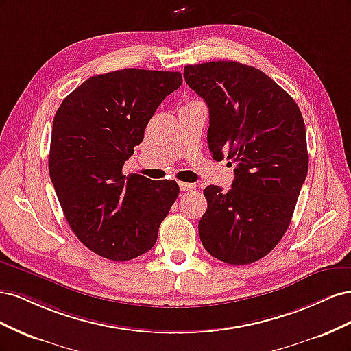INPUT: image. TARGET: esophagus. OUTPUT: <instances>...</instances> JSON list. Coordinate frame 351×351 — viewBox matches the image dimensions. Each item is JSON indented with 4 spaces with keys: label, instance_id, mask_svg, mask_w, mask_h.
I'll list each match as a JSON object with an SVG mask.
<instances>
[{
    "label": "esophagus",
    "instance_id": "obj_1",
    "mask_svg": "<svg viewBox=\"0 0 351 351\" xmlns=\"http://www.w3.org/2000/svg\"><path fill=\"white\" fill-rule=\"evenodd\" d=\"M178 186H180V190H183V192H190V190H195V187H196L192 183H184V182H180Z\"/></svg>",
    "mask_w": 351,
    "mask_h": 351
}]
</instances>
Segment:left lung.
<instances>
[{
	"instance_id": "left-lung-1",
	"label": "left lung",
	"mask_w": 351,
	"mask_h": 351,
	"mask_svg": "<svg viewBox=\"0 0 351 351\" xmlns=\"http://www.w3.org/2000/svg\"><path fill=\"white\" fill-rule=\"evenodd\" d=\"M184 80L209 108L214 159L236 162L228 192L208 186L199 236L230 265L259 261L289 228L307 176L306 127L295 101L263 71L237 61L186 66Z\"/></svg>"
}]
</instances>
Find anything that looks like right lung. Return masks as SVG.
Listing matches in <instances>:
<instances>
[{"instance_id":"right-lung-1","label":"right lung","mask_w":351,"mask_h":351,"mask_svg":"<svg viewBox=\"0 0 351 351\" xmlns=\"http://www.w3.org/2000/svg\"><path fill=\"white\" fill-rule=\"evenodd\" d=\"M178 71L97 74L61 102L52 124L49 177L76 237L93 253L130 261L154 247L176 202V182L125 177L147 123L182 84Z\"/></svg>"}]
</instances>
